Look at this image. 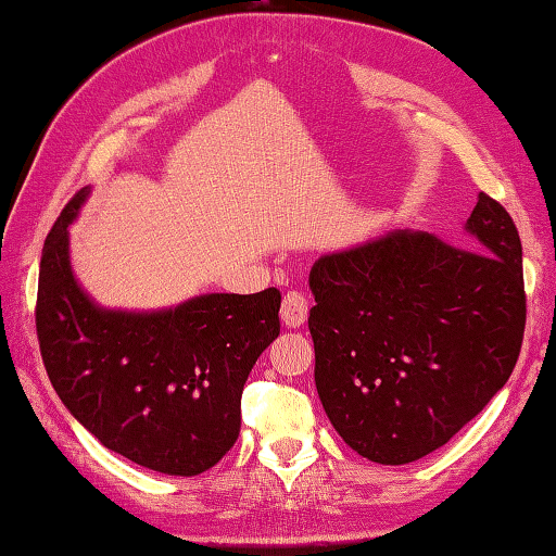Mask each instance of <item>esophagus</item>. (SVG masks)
Returning a JSON list of instances; mask_svg holds the SVG:
<instances>
[{
    "instance_id": "34e87169",
    "label": "esophagus",
    "mask_w": 556,
    "mask_h": 556,
    "mask_svg": "<svg viewBox=\"0 0 556 556\" xmlns=\"http://www.w3.org/2000/svg\"><path fill=\"white\" fill-rule=\"evenodd\" d=\"M307 312H309V305H307V298L305 292L300 290H290L286 298H282V307H280V319L282 324H286L288 329H298L305 324L307 319Z\"/></svg>"
}]
</instances>
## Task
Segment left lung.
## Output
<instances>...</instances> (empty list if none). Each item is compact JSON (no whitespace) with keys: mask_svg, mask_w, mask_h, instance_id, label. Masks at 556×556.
<instances>
[{"mask_svg":"<svg viewBox=\"0 0 556 556\" xmlns=\"http://www.w3.org/2000/svg\"><path fill=\"white\" fill-rule=\"evenodd\" d=\"M469 247L421 229L314 261V382L355 453L406 465L445 445L508 382L526 331L522 247L479 193Z\"/></svg>","mask_w":556,"mask_h":556,"instance_id":"left-lung-1","label":"left lung"}]
</instances>
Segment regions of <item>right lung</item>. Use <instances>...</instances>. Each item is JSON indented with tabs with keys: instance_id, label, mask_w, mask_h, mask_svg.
<instances>
[{
	"instance_id": "right-lung-1",
	"label": "right lung",
	"mask_w": 556,
	"mask_h": 556,
	"mask_svg": "<svg viewBox=\"0 0 556 556\" xmlns=\"http://www.w3.org/2000/svg\"><path fill=\"white\" fill-rule=\"evenodd\" d=\"M89 188L52 225L40 256L36 331L70 414L103 447L172 477L217 465L242 426V390L280 333L276 288L211 292L169 309H106L70 264V225Z\"/></svg>"
}]
</instances>
